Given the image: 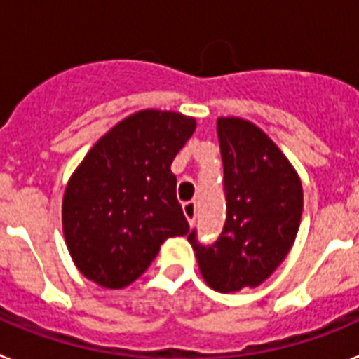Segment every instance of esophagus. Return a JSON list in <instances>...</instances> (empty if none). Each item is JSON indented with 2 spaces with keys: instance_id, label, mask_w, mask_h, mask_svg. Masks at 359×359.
<instances>
[{
  "instance_id": "34e87169",
  "label": "esophagus",
  "mask_w": 359,
  "mask_h": 359,
  "mask_svg": "<svg viewBox=\"0 0 359 359\" xmlns=\"http://www.w3.org/2000/svg\"><path fill=\"white\" fill-rule=\"evenodd\" d=\"M183 214H185L190 226H194L196 215H198V205H196V201H187L185 205H183Z\"/></svg>"
}]
</instances>
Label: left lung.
<instances>
[{
    "label": "left lung",
    "instance_id": "8db88e82",
    "mask_svg": "<svg viewBox=\"0 0 359 359\" xmlns=\"http://www.w3.org/2000/svg\"><path fill=\"white\" fill-rule=\"evenodd\" d=\"M226 221L212 244L189 241L208 286L221 293L255 287L286 259L302 217V183L262 129L243 118H219Z\"/></svg>",
    "mask_w": 359,
    "mask_h": 359
}]
</instances>
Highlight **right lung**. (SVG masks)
Segmentation results:
<instances>
[{
    "mask_svg": "<svg viewBox=\"0 0 359 359\" xmlns=\"http://www.w3.org/2000/svg\"><path fill=\"white\" fill-rule=\"evenodd\" d=\"M194 131L196 120L182 113L138 111L86 154L62 199L66 244L86 278L122 290L165 241L189 233L170 165Z\"/></svg>",
    "mask_w": 359,
    "mask_h": 359,
    "instance_id": "1",
    "label": "right lung"
}]
</instances>
